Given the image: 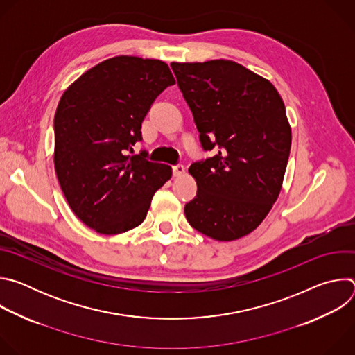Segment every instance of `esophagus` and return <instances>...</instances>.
Listing matches in <instances>:
<instances>
[{
    "instance_id": "1",
    "label": "esophagus",
    "mask_w": 355,
    "mask_h": 355,
    "mask_svg": "<svg viewBox=\"0 0 355 355\" xmlns=\"http://www.w3.org/2000/svg\"><path fill=\"white\" fill-rule=\"evenodd\" d=\"M185 174V168L182 164H177V166H173V175L174 177H181Z\"/></svg>"
}]
</instances>
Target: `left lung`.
Returning a JSON list of instances; mask_svg holds the SVG:
<instances>
[{"instance_id": "1", "label": "left lung", "mask_w": 355, "mask_h": 355, "mask_svg": "<svg viewBox=\"0 0 355 355\" xmlns=\"http://www.w3.org/2000/svg\"><path fill=\"white\" fill-rule=\"evenodd\" d=\"M171 69L202 147L214 150L188 170L198 191L187 220L218 241L237 240L260 226L281 192L292 141L284 101L267 78L232 60Z\"/></svg>"}]
</instances>
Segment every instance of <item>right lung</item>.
Instances as JSON below:
<instances>
[{
  "mask_svg": "<svg viewBox=\"0 0 355 355\" xmlns=\"http://www.w3.org/2000/svg\"><path fill=\"white\" fill-rule=\"evenodd\" d=\"M175 80L156 59L116 56L78 77L55 115V170L76 216L101 234L139 226L171 167L129 156L141 122Z\"/></svg>",
  "mask_w": 355,
  "mask_h": 355,
  "instance_id": "1",
  "label": "right lung"
}]
</instances>
